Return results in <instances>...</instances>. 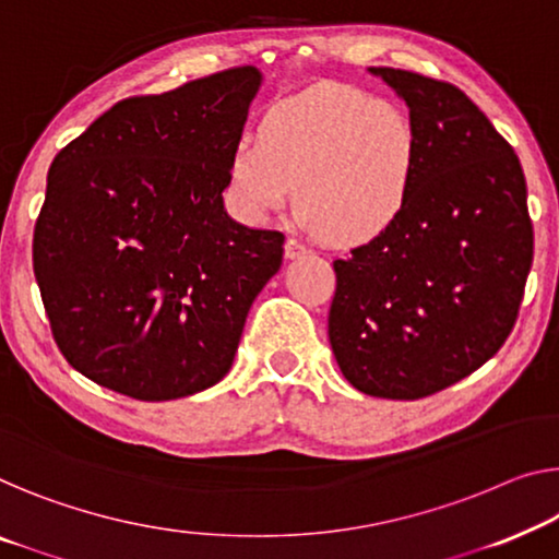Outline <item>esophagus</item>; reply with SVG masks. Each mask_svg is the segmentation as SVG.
Instances as JSON below:
<instances>
[{"label":"esophagus","instance_id":"1","mask_svg":"<svg viewBox=\"0 0 559 559\" xmlns=\"http://www.w3.org/2000/svg\"><path fill=\"white\" fill-rule=\"evenodd\" d=\"M306 253H308V246H304L301 240H296V238L286 240V258H301Z\"/></svg>","mask_w":559,"mask_h":559}]
</instances>
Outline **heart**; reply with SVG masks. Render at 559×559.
<instances>
[{"mask_svg":"<svg viewBox=\"0 0 559 559\" xmlns=\"http://www.w3.org/2000/svg\"><path fill=\"white\" fill-rule=\"evenodd\" d=\"M416 130L402 107L348 85H316L263 115L258 140L240 138L226 173L240 221L263 223L290 200L341 246L384 236L402 218L416 170Z\"/></svg>","mask_w":559,"mask_h":559,"instance_id":"b5f03b06","label":"heart"}]
</instances>
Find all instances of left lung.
<instances>
[{
  "instance_id": "1",
  "label": "left lung",
  "mask_w": 559,
  "mask_h": 559,
  "mask_svg": "<svg viewBox=\"0 0 559 559\" xmlns=\"http://www.w3.org/2000/svg\"><path fill=\"white\" fill-rule=\"evenodd\" d=\"M409 107L416 170L402 218L333 261L329 341L348 384L421 399L492 359L532 269L527 182L510 143L449 82L369 67Z\"/></svg>"
}]
</instances>
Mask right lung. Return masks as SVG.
<instances>
[{
	"mask_svg": "<svg viewBox=\"0 0 559 559\" xmlns=\"http://www.w3.org/2000/svg\"><path fill=\"white\" fill-rule=\"evenodd\" d=\"M261 82L236 67L122 99L49 165L35 278L62 356L95 384L168 402L230 371L283 261V233L240 226L223 205Z\"/></svg>",
	"mask_w": 559,
	"mask_h": 559,
	"instance_id": "add662e5",
	"label": "right lung"
}]
</instances>
